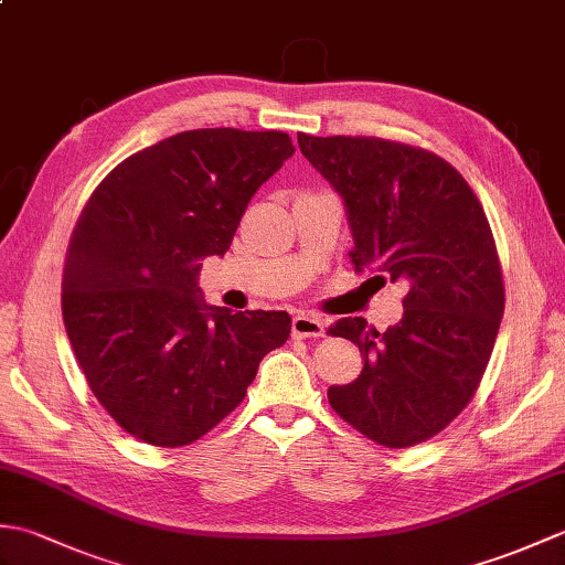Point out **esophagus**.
Here are the masks:
<instances>
[{
	"label": "esophagus",
	"instance_id": "34e87169",
	"mask_svg": "<svg viewBox=\"0 0 565 565\" xmlns=\"http://www.w3.org/2000/svg\"><path fill=\"white\" fill-rule=\"evenodd\" d=\"M291 332L296 340H306V338H322L326 334V322H322L313 313H298L291 320Z\"/></svg>",
	"mask_w": 565,
	"mask_h": 565
}]
</instances>
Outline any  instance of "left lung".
<instances>
[{"mask_svg": "<svg viewBox=\"0 0 565 565\" xmlns=\"http://www.w3.org/2000/svg\"><path fill=\"white\" fill-rule=\"evenodd\" d=\"M298 146L344 199L354 271L407 286L398 326L342 318L328 330L364 356L359 379L330 386L328 401L381 447H415L471 403L493 354L505 313L493 231L466 179L425 148L306 134Z\"/></svg>", "mask_w": 565, "mask_h": 565, "instance_id": "8db88e82", "label": "left lung"}]
</instances>
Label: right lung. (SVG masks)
I'll return each mask as SVG.
<instances>
[{
	"label": "right lung",
	"mask_w": 565,
	"mask_h": 565,
	"mask_svg": "<svg viewBox=\"0 0 565 565\" xmlns=\"http://www.w3.org/2000/svg\"><path fill=\"white\" fill-rule=\"evenodd\" d=\"M291 154L281 130H184L116 164L84 203L63 320L92 393L136 439H201L289 340L286 310L206 306L196 276L199 259L231 249L249 199Z\"/></svg>",
	"instance_id": "obj_1"
}]
</instances>
